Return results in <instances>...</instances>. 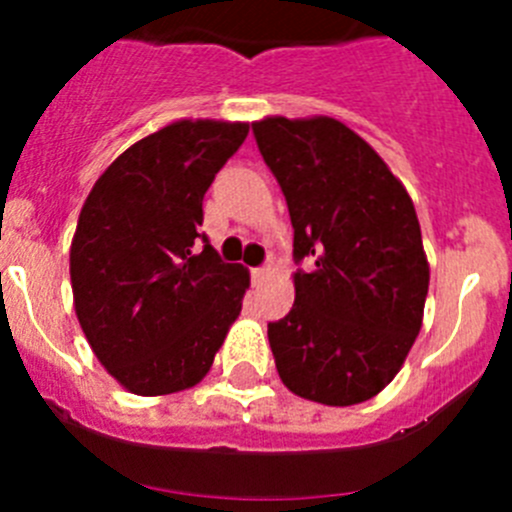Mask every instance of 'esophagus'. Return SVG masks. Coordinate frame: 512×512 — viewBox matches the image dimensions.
Masks as SVG:
<instances>
[{"instance_id": "1", "label": "esophagus", "mask_w": 512, "mask_h": 512, "mask_svg": "<svg viewBox=\"0 0 512 512\" xmlns=\"http://www.w3.org/2000/svg\"><path fill=\"white\" fill-rule=\"evenodd\" d=\"M266 274H269V269H266V266H256V269H251V279H253V284L264 282Z\"/></svg>"}]
</instances>
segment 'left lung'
Returning <instances> with one entry per match:
<instances>
[{
	"label": "left lung",
	"mask_w": 512,
	"mask_h": 512,
	"mask_svg": "<svg viewBox=\"0 0 512 512\" xmlns=\"http://www.w3.org/2000/svg\"><path fill=\"white\" fill-rule=\"evenodd\" d=\"M253 138L295 228V305L269 323L295 395L333 408L379 395L423 325L428 261L413 200L379 153L333 117H266Z\"/></svg>",
	"instance_id": "8db88e82"
}]
</instances>
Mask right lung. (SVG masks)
Wrapping results in <instances>:
<instances>
[{"label": "right lung", "instance_id": "1", "mask_svg": "<svg viewBox=\"0 0 512 512\" xmlns=\"http://www.w3.org/2000/svg\"><path fill=\"white\" fill-rule=\"evenodd\" d=\"M246 135V122H171L120 153L81 207L76 318L133 395L194 387L241 315L248 271L225 264L200 225L205 192Z\"/></svg>", "mask_w": 512, "mask_h": 512}]
</instances>
